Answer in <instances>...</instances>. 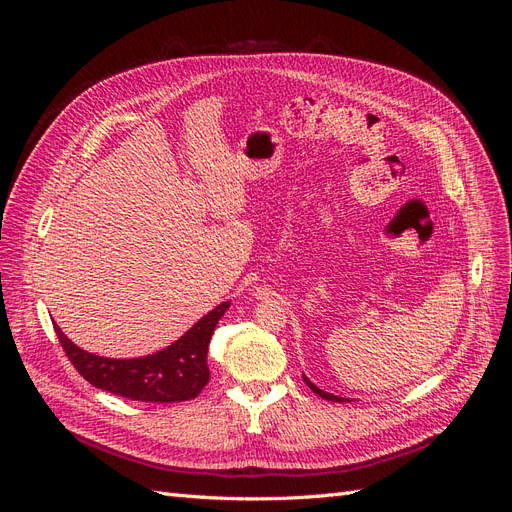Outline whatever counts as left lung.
I'll return each mask as SVG.
<instances>
[{
    "label": "left lung",
    "instance_id": "1",
    "mask_svg": "<svg viewBox=\"0 0 512 512\" xmlns=\"http://www.w3.org/2000/svg\"><path fill=\"white\" fill-rule=\"evenodd\" d=\"M303 380L307 382V386H309V389H312V391H314L316 395H320L322 399H329V401H348V399H344V397H337V395H331V393H324V391H320V389H318V386H314V384H312V382H309L307 378H303Z\"/></svg>",
    "mask_w": 512,
    "mask_h": 512
}]
</instances>
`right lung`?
<instances>
[{"label": "right lung", "mask_w": 512, "mask_h": 512, "mask_svg": "<svg viewBox=\"0 0 512 512\" xmlns=\"http://www.w3.org/2000/svg\"><path fill=\"white\" fill-rule=\"evenodd\" d=\"M228 307V301L218 305L173 346L143 359H104L74 346L57 324L55 333L68 361L96 389L147 404H177L194 399L209 382V342Z\"/></svg>", "instance_id": "add662e5"}]
</instances>
